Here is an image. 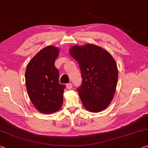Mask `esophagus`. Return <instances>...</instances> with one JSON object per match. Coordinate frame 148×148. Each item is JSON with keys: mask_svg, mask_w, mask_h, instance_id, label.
I'll list each match as a JSON object with an SVG mask.
<instances>
[{"mask_svg": "<svg viewBox=\"0 0 148 148\" xmlns=\"http://www.w3.org/2000/svg\"><path fill=\"white\" fill-rule=\"evenodd\" d=\"M66 87H67V89H71L72 87H73L72 84H71V83H68V84H67Z\"/></svg>", "mask_w": 148, "mask_h": 148, "instance_id": "34e87169", "label": "esophagus"}]
</instances>
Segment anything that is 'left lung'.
I'll list each match as a JSON object with an SVG mask.
<instances>
[{"label": "left lung", "mask_w": 148, "mask_h": 148, "mask_svg": "<svg viewBox=\"0 0 148 148\" xmlns=\"http://www.w3.org/2000/svg\"><path fill=\"white\" fill-rule=\"evenodd\" d=\"M69 53L80 67L82 85L77 88L82 104L90 112H101L113 99L118 83L117 65L108 51L97 45H75Z\"/></svg>", "instance_id": "obj_1"}]
</instances>
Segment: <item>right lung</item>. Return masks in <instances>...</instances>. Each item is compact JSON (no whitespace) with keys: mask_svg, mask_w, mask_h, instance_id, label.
<instances>
[{"mask_svg":"<svg viewBox=\"0 0 148 148\" xmlns=\"http://www.w3.org/2000/svg\"><path fill=\"white\" fill-rule=\"evenodd\" d=\"M60 49L49 45L41 49L27 65L25 80L29 99L36 110L51 114L61 108L65 85L60 84L55 61Z\"/></svg>","mask_w":148,"mask_h":148,"instance_id":"add662e5","label":"right lung"}]
</instances>
